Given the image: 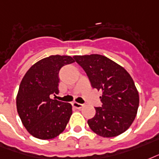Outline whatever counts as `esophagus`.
Instances as JSON below:
<instances>
[{
  "mask_svg": "<svg viewBox=\"0 0 159 159\" xmlns=\"http://www.w3.org/2000/svg\"><path fill=\"white\" fill-rule=\"evenodd\" d=\"M72 105H73L74 108H75V109H81V108H83L84 106V104L77 103V102H74V103H72Z\"/></svg>",
  "mask_w": 159,
  "mask_h": 159,
  "instance_id": "1",
  "label": "esophagus"
}]
</instances>
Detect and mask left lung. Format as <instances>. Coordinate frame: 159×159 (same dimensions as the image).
I'll return each mask as SVG.
<instances>
[{
    "label": "left lung",
    "instance_id": "left-lung-1",
    "mask_svg": "<svg viewBox=\"0 0 159 159\" xmlns=\"http://www.w3.org/2000/svg\"><path fill=\"white\" fill-rule=\"evenodd\" d=\"M75 61L87 74L91 85L102 91V107L89 119L91 130L104 138L115 137L125 132L137 115L139 92L128 71L104 55H75Z\"/></svg>",
    "mask_w": 159,
    "mask_h": 159
}]
</instances>
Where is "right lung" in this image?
I'll use <instances>...</instances> for the list:
<instances>
[{"instance_id":"1","label":"right lung","mask_w":159,"mask_h":159,"mask_svg":"<svg viewBox=\"0 0 159 159\" xmlns=\"http://www.w3.org/2000/svg\"><path fill=\"white\" fill-rule=\"evenodd\" d=\"M75 62L69 55H50L34 64L22 79L16 109L26 130L39 139H50L65 130L72 114L69 103L50 99L59 93V71Z\"/></svg>"}]
</instances>
